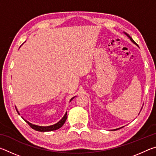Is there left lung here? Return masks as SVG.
<instances>
[{
    "label": "left lung",
    "instance_id": "1",
    "mask_svg": "<svg viewBox=\"0 0 156 156\" xmlns=\"http://www.w3.org/2000/svg\"><path fill=\"white\" fill-rule=\"evenodd\" d=\"M125 34H126V36H127L129 37V39H130V40L131 41V42H133V43L134 44H136V42H135V41H134L133 40V39H132V38H131V37H130V36H129V35H128V34H126V33H125ZM117 129H114V130H117Z\"/></svg>",
    "mask_w": 156,
    "mask_h": 156
}]
</instances>
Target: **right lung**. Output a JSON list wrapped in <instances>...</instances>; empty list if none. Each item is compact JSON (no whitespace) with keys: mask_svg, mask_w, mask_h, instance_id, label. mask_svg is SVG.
I'll return each instance as SVG.
<instances>
[{"mask_svg":"<svg viewBox=\"0 0 156 156\" xmlns=\"http://www.w3.org/2000/svg\"><path fill=\"white\" fill-rule=\"evenodd\" d=\"M74 98V97L72 98V99L70 100V102L72 101V100ZM18 113H19V112H18L17 109H16ZM67 112L65 113V115L63 116V118H62L61 120H60L58 122H57L56 124H55V125H50V126H38V125H33V124H31L30 122H29L28 121H27L26 120L24 119V120L26 122H27L29 125H30L31 128L34 130L36 131H41V132H45V131H54V130H56V129H58L60 127H62V126L64 125L66 120H67Z\"/></svg>","mask_w":156,"mask_h":156,"instance_id":"right-lung-1","label":"right lung"}]
</instances>
